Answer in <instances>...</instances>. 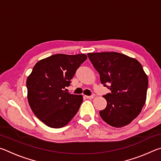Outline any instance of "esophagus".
<instances>
[{
	"mask_svg": "<svg viewBox=\"0 0 161 161\" xmlns=\"http://www.w3.org/2000/svg\"><path fill=\"white\" fill-rule=\"evenodd\" d=\"M86 97L87 98V99H93V98H94V96H86Z\"/></svg>",
	"mask_w": 161,
	"mask_h": 161,
	"instance_id": "1",
	"label": "esophagus"
}]
</instances>
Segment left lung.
Wrapping results in <instances>:
<instances>
[{
	"instance_id": "obj_1",
	"label": "left lung",
	"mask_w": 161,
	"mask_h": 161,
	"mask_svg": "<svg viewBox=\"0 0 161 161\" xmlns=\"http://www.w3.org/2000/svg\"><path fill=\"white\" fill-rule=\"evenodd\" d=\"M105 86L111 93L103 96L107 102L99 111L106 123L116 128L129 124L141 113L146 100L148 76L137 59L115 52L87 54Z\"/></svg>"
}]
</instances>
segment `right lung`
Masks as SVG:
<instances>
[{
    "label": "right lung",
    "instance_id": "right-lung-1",
    "mask_svg": "<svg viewBox=\"0 0 161 161\" xmlns=\"http://www.w3.org/2000/svg\"><path fill=\"white\" fill-rule=\"evenodd\" d=\"M86 59L84 54H54L38 61L28 77L29 105L47 126L59 129L66 126L77 113L82 95L71 94L64 88Z\"/></svg>",
    "mask_w": 161,
    "mask_h": 161
}]
</instances>
